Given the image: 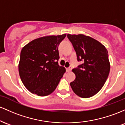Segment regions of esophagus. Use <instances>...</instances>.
I'll return each mask as SVG.
<instances>
[{"instance_id": "34e87169", "label": "esophagus", "mask_w": 125, "mask_h": 125, "mask_svg": "<svg viewBox=\"0 0 125 125\" xmlns=\"http://www.w3.org/2000/svg\"><path fill=\"white\" fill-rule=\"evenodd\" d=\"M71 70H72V67H68V68H67V71H68V72H70V71H71Z\"/></svg>"}]
</instances>
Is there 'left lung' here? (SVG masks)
<instances>
[{
	"mask_svg": "<svg viewBox=\"0 0 125 125\" xmlns=\"http://www.w3.org/2000/svg\"><path fill=\"white\" fill-rule=\"evenodd\" d=\"M76 52L78 61L83 64L73 69L75 78L70 85L82 98L93 96L102 89L110 72L107 49L100 42L83 34L67 35Z\"/></svg>",
	"mask_w": 125,
	"mask_h": 125,
	"instance_id": "left-lung-1",
	"label": "left lung"
}]
</instances>
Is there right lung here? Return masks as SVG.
<instances>
[{"label": "right lung", "mask_w": 125, "mask_h": 125, "mask_svg": "<svg viewBox=\"0 0 125 125\" xmlns=\"http://www.w3.org/2000/svg\"><path fill=\"white\" fill-rule=\"evenodd\" d=\"M66 34L50 35L32 41L21 52L19 73L31 93L45 96L52 93L65 72L58 65V47Z\"/></svg>", "instance_id": "obj_1"}]
</instances>
